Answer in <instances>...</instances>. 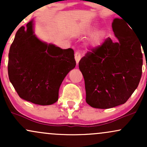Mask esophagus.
<instances>
[{
	"label": "esophagus",
	"mask_w": 147,
	"mask_h": 147,
	"mask_svg": "<svg viewBox=\"0 0 147 147\" xmlns=\"http://www.w3.org/2000/svg\"><path fill=\"white\" fill-rule=\"evenodd\" d=\"M75 60H76V62H77V63H79V61H80V59H81V53L79 51L76 52L75 53Z\"/></svg>",
	"instance_id": "esophagus-1"
}]
</instances>
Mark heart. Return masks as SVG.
<instances>
[{
  "label": "heart",
  "mask_w": 147,
  "mask_h": 147,
  "mask_svg": "<svg viewBox=\"0 0 147 147\" xmlns=\"http://www.w3.org/2000/svg\"><path fill=\"white\" fill-rule=\"evenodd\" d=\"M97 25H90L88 27L84 32L85 34H90L97 28ZM106 37V32L104 30H98L95 31L90 35L88 38V44L91 48H97L104 43Z\"/></svg>",
  "instance_id": "obj_1"
}]
</instances>
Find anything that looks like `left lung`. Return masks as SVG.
I'll return each mask as SVG.
<instances>
[{
  "mask_svg": "<svg viewBox=\"0 0 147 147\" xmlns=\"http://www.w3.org/2000/svg\"><path fill=\"white\" fill-rule=\"evenodd\" d=\"M112 27L119 41L113 42L109 37L79 62L85 82L86 101L96 109L124 104L138 88L142 72V44L133 29L118 18Z\"/></svg>",
  "mask_w": 147,
  "mask_h": 147,
  "instance_id": "8db88e82",
  "label": "left lung"
}]
</instances>
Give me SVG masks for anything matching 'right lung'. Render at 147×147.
Listing matches in <instances>:
<instances>
[{
    "instance_id": "obj_1",
    "label": "right lung",
    "mask_w": 147,
    "mask_h": 147,
    "mask_svg": "<svg viewBox=\"0 0 147 147\" xmlns=\"http://www.w3.org/2000/svg\"><path fill=\"white\" fill-rule=\"evenodd\" d=\"M75 65L74 50L38 39L34 34L33 21L18 30L10 46L9 81L21 98L33 104L56 102L61 84Z\"/></svg>"
}]
</instances>
